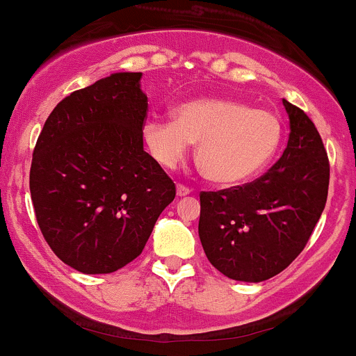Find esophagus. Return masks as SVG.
<instances>
[{
	"label": "esophagus",
	"mask_w": 356,
	"mask_h": 356,
	"mask_svg": "<svg viewBox=\"0 0 356 356\" xmlns=\"http://www.w3.org/2000/svg\"><path fill=\"white\" fill-rule=\"evenodd\" d=\"M192 193V190L185 185H177V195L178 197H186V195Z\"/></svg>",
	"instance_id": "1"
}]
</instances>
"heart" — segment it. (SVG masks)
Listing matches in <instances>:
<instances>
[{"mask_svg":"<svg viewBox=\"0 0 356 356\" xmlns=\"http://www.w3.org/2000/svg\"><path fill=\"white\" fill-rule=\"evenodd\" d=\"M282 136L275 113L231 98L190 100L173 110V118H149L143 125L144 144L159 166L177 168L197 143V161L222 185H241L261 173Z\"/></svg>","mask_w":356,"mask_h":356,"instance_id":"heart-1","label":"heart"}]
</instances>
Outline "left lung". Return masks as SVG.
<instances>
[{
	"label": "left lung",
	"instance_id": "obj_1",
	"mask_svg": "<svg viewBox=\"0 0 356 356\" xmlns=\"http://www.w3.org/2000/svg\"><path fill=\"white\" fill-rule=\"evenodd\" d=\"M289 143L253 183L200 193L198 236L209 261L238 282L268 280L304 250L323 213L330 161L312 120L284 100Z\"/></svg>",
	"mask_w": 356,
	"mask_h": 356
}]
</instances>
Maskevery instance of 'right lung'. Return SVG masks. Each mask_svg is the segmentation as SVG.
Segmentation results:
<instances>
[{
  "mask_svg": "<svg viewBox=\"0 0 356 356\" xmlns=\"http://www.w3.org/2000/svg\"><path fill=\"white\" fill-rule=\"evenodd\" d=\"M143 72H113L57 103L30 168L39 227L59 259L112 273L143 253L177 188L144 151Z\"/></svg>",
  "mask_w": 356,
  "mask_h": 356,
  "instance_id": "add662e5",
  "label": "right lung"
}]
</instances>
